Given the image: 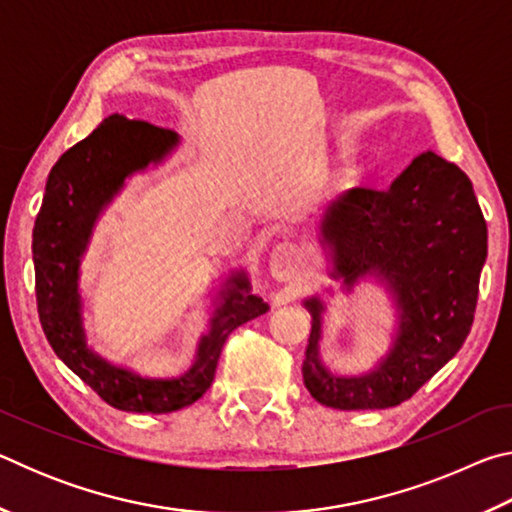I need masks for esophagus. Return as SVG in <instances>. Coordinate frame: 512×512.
Wrapping results in <instances>:
<instances>
[{
    "label": "esophagus",
    "mask_w": 512,
    "mask_h": 512,
    "mask_svg": "<svg viewBox=\"0 0 512 512\" xmlns=\"http://www.w3.org/2000/svg\"><path fill=\"white\" fill-rule=\"evenodd\" d=\"M298 266H300V253H298L296 244H291V241H282V244H277L273 248L271 275L275 277V280H280V282L291 280V277L298 273Z\"/></svg>",
    "instance_id": "34e87169"
}]
</instances>
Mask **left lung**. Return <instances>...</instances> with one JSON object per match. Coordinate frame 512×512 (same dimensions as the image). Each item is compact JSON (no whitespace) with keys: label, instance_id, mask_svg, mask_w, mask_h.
Here are the masks:
<instances>
[{"label":"left lung","instance_id":"left-lung-1","mask_svg":"<svg viewBox=\"0 0 512 512\" xmlns=\"http://www.w3.org/2000/svg\"><path fill=\"white\" fill-rule=\"evenodd\" d=\"M332 277L352 291L377 277L391 291L397 329L391 350L363 375H334L320 361L325 302L305 300L311 334L302 379L316 402L341 411L397 406L436 375L470 334L488 228L470 178L436 153H422L393 185L354 187L320 219Z\"/></svg>","mask_w":512,"mask_h":512}]
</instances>
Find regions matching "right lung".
<instances>
[{
	"label": "right lung",
	"mask_w": 512,
	"mask_h": 512,
	"mask_svg": "<svg viewBox=\"0 0 512 512\" xmlns=\"http://www.w3.org/2000/svg\"><path fill=\"white\" fill-rule=\"evenodd\" d=\"M178 133L149 121L110 115L99 128L60 155L49 171L45 198L33 225V264L42 329L65 366L103 402L131 413H171L194 404L212 386L216 363L230 332L268 311L250 293L244 271L223 282L210 329L183 375L151 379L115 366L90 350L83 327L81 262L101 212L137 171L160 164L176 149Z\"/></svg>",
	"instance_id": "right-lung-1"
}]
</instances>
